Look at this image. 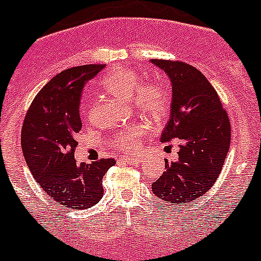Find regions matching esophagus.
Returning a JSON list of instances; mask_svg holds the SVG:
<instances>
[{
  "mask_svg": "<svg viewBox=\"0 0 261 261\" xmlns=\"http://www.w3.org/2000/svg\"><path fill=\"white\" fill-rule=\"evenodd\" d=\"M120 160L123 163H140L142 159L140 156H121Z\"/></svg>",
  "mask_w": 261,
  "mask_h": 261,
  "instance_id": "34e87169",
  "label": "esophagus"
}]
</instances>
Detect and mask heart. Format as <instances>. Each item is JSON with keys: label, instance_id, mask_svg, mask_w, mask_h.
Returning <instances> with one entry per match:
<instances>
[{"label": "heart", "instance_id": "b5f03b06", "mask_svg": "<svg viewBox=\"0 0 261 261\" xmlns=\"http://www.w3.org/2000/svg\"><path fill=\"white\" fill-rule=\"evenodd\" d=\"M99 85L110 95L120 101H128L132 109L151 119H159L168 107L169 94L166 88L156 83L141 84L140 75L126 67H116L109 71ZM143 132L145 126L141 124L128 126L112 138V145L123 151H133Z\"/></svg>", "mask_w": 261, "mask_h": 261}]
</instances>
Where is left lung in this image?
I'll use <instances>...</instances> for the list:
<instances>
[{"mask_svg":"<svg viewBox=\"0 0 261 261\" xmlns=\"http://www.w3.org/2000/svg\"><path fill=\"white\" fill-rule=\"evenodd\" d=\"M168 76L172 103L160 141H180L178 158L166 159V171L152 193L172 204L189 203L214 186L230 146V121L219 94L200 71L184 62L151 59Z\"/></svg>","mask_w":261,"mask_h":261,"instance_id":"8db88e82","label":"left lung"}]
</instances>
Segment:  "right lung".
<instances>
[{
  "label": "right lung",
  "instance_id": "add662e5",
  "mask_svg": "<svg viewBox=\"0 0 261 261\" xmlns=\"http://www.w3.org/2000/svg\"><path fill=\"white\" fill-rule=\"evenodd\" d=\"M103 67L85 64L54 76L37 93L21 128V149L31 173L47 195L68 210L97 204L103 195L102 178L116 163L75 160L83 89Z\"/></svg>",
  "mask_w": 261,
  "mask_h": 261
}]
</instances>
